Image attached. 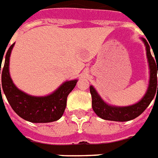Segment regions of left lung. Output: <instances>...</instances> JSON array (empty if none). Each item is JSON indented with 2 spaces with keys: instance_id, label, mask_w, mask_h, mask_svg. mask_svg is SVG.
Wrapping results in <instances>:
<instances>
[{
  "instance_id": "1",
  "label": "left lung",
  "mask_w": 158,
  "mask_h": 158,
  "mask_svg": "<svg viewBox=\"0 0 158 158\" xmlns=\"http://www.w3.org/2000/svg\"><path fill=\"white\" fill-rule=\"evenodd\" d=\"M146 45L147 51V57L149 61V65L150 69V78L149 88L147 90L146 94L139 101L138 103L133 106L117 107L112 106L106 104L101 99V97L97 94L95 89L91 85L90 93L92 95V106L95 114L104 120L114 121V122H128L138 117L148 107L150 102L154 99L156 94H158V84H157V74H158V58L153 57L150 53V44L144 38H143ZM155 55V54H154ZM158 89H156V87Z\"/></svg>"
}]
</instances>
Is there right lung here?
Masks as SVG:
<instances>
[{
    "label": "right lung",
    "mask_w": 158,
    "mask_h": 158,
    "mask_svg": "<svg viewBox=\"0 0 158 158\" xmlns=\"http://www.w3.org/2000/svg\"><path fill=\"white\" fill-rule=\"evenodd\" d=\"M14 44H13L8 48L2 71V64L0 66V74L2 73V84H0L1 95L2 86V89L3 90L4 94L6 95L12 109L21 118L26 121L35 123H52L57 121L64 112L67 96L75 87L77 80L64 82L52 94L45 97H35L26 94L25 93L16 88V86L12 82L8 72L9 56ZM2 59L3 57H2V58H0L1 63H2Z\"/></svg>",
    "instance_id": "right-lung-1"
}]
</instances>
